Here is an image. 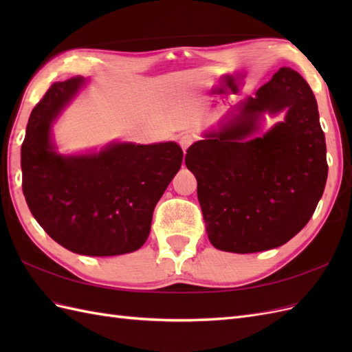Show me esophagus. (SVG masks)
I'll list each match as a JSON object with an SVG mask.
<instances>
[{"mask_svg": "<svg viewBox=\"0 0 352 352\" xmlns=\"http://www.w3.org/2000/svg\"><path fill=\"white\" fill-rule=\"evenodd\" d=\"M194 142V136L190 133H182L179 135V145L182 146V150L186 151L188 146Z\"/></svg>", "mask_w": 352, "mask_h": 352, "instance_id": "34e87169", "label": "esophagus"}]
</instances>
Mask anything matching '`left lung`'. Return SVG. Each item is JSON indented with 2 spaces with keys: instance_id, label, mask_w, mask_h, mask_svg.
I'll return each mask as SVG.
<instances>
[{
  "instance_id": "left-lung-1",
  "label": "left lung",
  "mask_w": 352,
  "mask_h": 352,
  "mask_svg": "<svg viewBox=\"0 0 352 352\" xmlns=\"http://www.w3.org/2000/svg\"><path fill=\"white\" fill-rule=\"evenodd\" d=\"M285 108L283 122L261 138L243 141L261 112ZM238 109L219 132L188 148L185 163L197 177L210 242L221 251L248 254L280 247L307 225L329 167L317 101L300 73L280 67Z\"/></svg>"
}]
</instances>
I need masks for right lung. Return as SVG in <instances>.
Wrapping results in <instances>:
<instances>
[{"instance_id": "obj_1", "label": "right lung", "mask_w": 352, "mask_h": 352, "mask_svg": "<svg viewBox=\"0 0 352 352\" xmlns=\"http://www.w3.org/2000/svg\"><path fill=\"white\" fill-rule=\"evenodd\" d=\"M83 79L52 83L32 110L22 144L23 194L36 221L72 252L109 257L141 248L155 204L182 166L175 142L114 144L98 154L63 157L51 124Z\"/></svg>"}]
</instances>
